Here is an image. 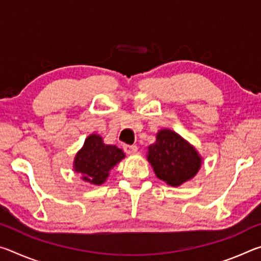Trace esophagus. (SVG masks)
I'll return each mask as SVG.
<instances>
[{"label": "esophagus", "mask_w": 261, "mask_h": 261, "mask_svg": "<svg viewBox=\"0 0 261 261\" xmlns=\"http://www.w3.org/2000/svg\"><path fill=\"white\" fill-rule=\"evenodd\" d=\"M123 149H124V152L126 154H129V155H134V154H136L137 151H138V147H137L136 145H124Z\"/></svg>", "instance_id": "1"}]
</instances>
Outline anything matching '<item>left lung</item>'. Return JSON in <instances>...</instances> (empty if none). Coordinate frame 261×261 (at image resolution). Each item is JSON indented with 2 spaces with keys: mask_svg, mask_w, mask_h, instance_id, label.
Listing matches in <instances>:
<instances>
[{
  "mask_svg": "<svg viewBox=\"0 0 261 261\" xmlns=\"http://www.w3.org/2000/svg\"><path fill=\"white\" fill-rule=\"evenodd\" d=\"M155 143L147 147V161L159 179L170 187H180L199 171L202 158L196 147L177 132L161 129Z\"/></svg>",
  "mask_w": 261,
  "mask_h": 261,
  "instance_id": "8db88e82",
  "label": "left lung"
}]
</instances>
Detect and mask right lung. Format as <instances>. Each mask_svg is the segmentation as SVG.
<instances>
[{
  "mask_svg": "<svg viewBox=\"0 0 261 261\" xmlns=\"http://www.w3.org/2000/svg\"><path fill=\"white\" fill-rule=\"evenodd\" d=\"M125 158L124 152L115 145L103 143L98 134H92L73 159V170L84 182L101 185L107 180L109 171Z\"/></svg>",
  "mask_w": 261,
  "mask_h": 261,
  "instance_id": "1",
  "label": "right lung"
}]
</instances>
